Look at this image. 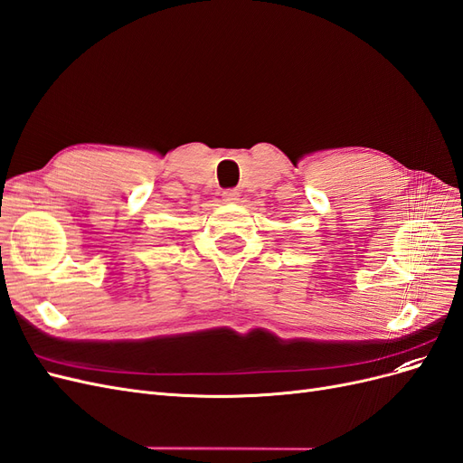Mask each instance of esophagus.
<instances>
[{
    "label": "esophagus",
    "mask_w": 463,
    "mask_h": 463,
    "mask_svg": "<svg viewBox=\"0 0 463 463\" xmlns=\"http://www.w3.org/2000/svg\"><path fill=\"white\" fill-rule=\"evenodd\" d=\"M222 199H223V203H237L240 201V193H237L235 189H228V191H223Z\"/></svg>",
    "instance_id": "obj_1"
}]
</instances>
